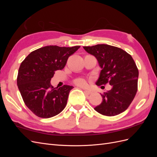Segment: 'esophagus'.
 <instances>
[{
  "mask_svg": "<svg viewBox=\"0 0 157 157\" xmlns=\"http://www.w3.org/2000/svg\"><path fill=\"white\" fill-rule=\"evenodd\" d=\"M84 92L85 94H87V95H89V94H90L92 93L91 92L89 91V90H84Z\"/></svg>",
  "mask_w": 157,
  "mask_h": 157,
  "instance_id": "1",
  "label": "esophagus"
}]
</instances>
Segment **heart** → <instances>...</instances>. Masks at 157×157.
<instances>
[{
    "label": "heart",
    "instance_id": "obj_1",
    "mask_svg": "<svg viewBox=\"0 0 157 157\" xmlns=\"http://www.w3.org/2000/svg\"><path fill=\"white\" fill-rule=\"evenodd\" d=\"M75 84H77V86H81V87H84L87 86V81L84 78H78L75 80L74 81Z\"/></svg>",
    "mask_w": 157,
    "mask_h": 157
}]
</instances>
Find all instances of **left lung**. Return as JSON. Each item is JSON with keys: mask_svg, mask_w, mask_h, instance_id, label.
<instances>
[{"mask_svg": "<svg viewBox=\"0 0 157 157\" xmlns=\"http://www.w3.org/2000/svg\"><path fill=\"white\" fill-rule=\"evenodd\" d=\"M88 53L96 57L101 68L96 84L109 83L111 90L101 95L103 101L94 108L105 116H115L130 105L137 90L139 72L132 57L124 50L108 44L84 46Z\"/></svg>", "mask_w": 157, "mask_h": 157, "instance_id": "obj_1", "label": "left lung"}]
</instances>
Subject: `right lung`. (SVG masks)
Listing matches in <instances>:
<instances>
[{"mask_svg":"<svg viewBox=\"0 0 157 157\" xmlns=\"http://www.w3.org/2000/svg\"><path fill=\"white\" fill-rule=\"evenodd\" d=\"M80 48L46 46L28 55L19 68L17 84L25 104L40 118L58 115L67 105L73 86L64 85L54 88L50 84L54 72L61 70L68 58Z\"/></svg>","mask_w":157,"mask_h":157,"instance_id":"1","label":"right lung"}]
</instances>
